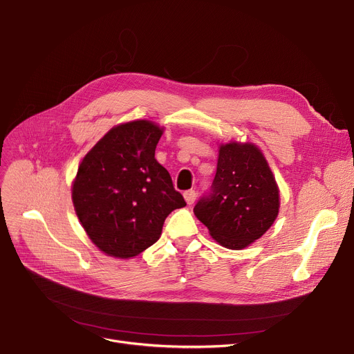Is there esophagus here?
Segmentation results:
<instances>
[{
	"label": "esophagus",
	"instance_id": "1",
	"mask_svg": "<svg viewBox=\"0 0 354 354\" xmlns=\"http://www.w3.org/2000/svg\"><path fill=\"white\" fill-rule=\"evenodd\" d=\"M183 198H185V201H187L188 205H194L195 201H196V192H195L194 189L185 191V194H183Z\"/></svg>",
	"mask_w": 354,
	"mask_h": 354
}]
</instances>
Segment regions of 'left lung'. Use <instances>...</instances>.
I'll list each match as a JSON object with an SVG mask.
<instances>
[{"instance_id":"obj_1","label":"left lung","mask_w":354,"mask_h":354,"mask_svg":"<svg viewBox=\"0 0 354 354\" xmlns=\"http://www.w3.org/2000/svg\"><path fill=\"white\" fill-rule=\"evenodd\" d=\"M278 208L280 194L261 151L252 143L221 145L211 191L194 208L216 243L248 247L274 224Z\"/></svg>"}]
</instances>
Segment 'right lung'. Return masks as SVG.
I'll return each instance as SVG.
<instances>
[{
    "instance_id": "obj_1",
    "label": "right lung",
    "mask_w": 354,
    "mask_h": 354,
    "mask_svg": "<svg viewBox=\"0 0 354 354\" xmlns=\"http://www.w3.org/2000/svg\"><path fill=\"white\" fill-rule=\"evenodd\" d=\"M163 130L149 120L119 124L93 146L73 182L82 225L100 251L130 258L153 245L166 216L187 205L155 159Z\"/></svg>"
}]
</instances>
